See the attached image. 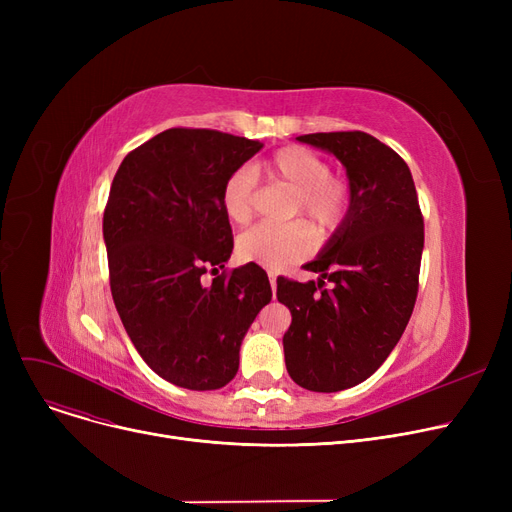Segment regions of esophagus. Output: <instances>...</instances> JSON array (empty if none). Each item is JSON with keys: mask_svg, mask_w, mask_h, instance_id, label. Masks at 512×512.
<instances>
[{"mask_svg": "<svg viewBox=\"0 0 512 512\" xmlns=\"http://www.w3.org/2000/svg\"><path fill=\"white\" fill-rule=\"evenodd\" d=\"M267 274H270V284H272V290L276 292V278H278V276H276V272H274V270H270Z\"/></svg>", "mask_w": 512, "mask_h": 512, "instance_id": "34e87169", "label": "esophagus"}]
</instances>
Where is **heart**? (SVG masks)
Here are the masks:
<instances>
[{"mask_svg": "<svg viewBox=\"0 0 512 512\" xmlns=\"http://www.w3.org/2000/svg\"><path fill=\"white\" fill-rule=\"evenodd\" d=\"M267 172L294 191L292 213H303L319 230L336 228L351 205V188L340 176L330 174V164L305 147H284L267 164ZM222 205L236 224L251 220L255 209V176L240 168L228 176L222 188ZM313 249V236L307 224H257L238 238L242 259L257 261L272 270L307 257Z\"/></svg>", "mask_w": 512, "mask_h": 512, "instance_id": "b5f03b06", "label": "heart"}]
</instances>
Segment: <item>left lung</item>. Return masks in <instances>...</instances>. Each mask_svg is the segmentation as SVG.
Here are the masks:
<instances>
[{"label": "left lung", "instance_id": "8db88e82", "mask_svg": "<svg viewBox=\"0 0 512 512\" xmlns=\"http://www.w3.org/2000/svg\"><path fill=\"white\" fill-rule=\"evenodd\" d=\"M297 139L342 161L351 209L328 247L305 265L319 274L317 282L278 278L276 297L292 313L284 359L301 388L338 392L375 373L409 324L419 292L423 213L407 161L371 134L342 130Z\"/></svg>", "mask_w": 512, "mask_h": 512}]
</instances>
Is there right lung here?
Listing matches in <instances>:
<instances>
[{"instance_id": "obj_1", "label": "right lung", "mask_w": 512, "mask_h": 512, "mask_svg": "<svg viewBox=\"0 0 512 512\" xmlns=\"http://www.w3.org/2000/svg\"><path fill=\"white\" fill-rule=\"evenodd\" d=\"M261 147L220 130L168 128L114 176L103 211L112 297L143 361L180 388L226 386L242 338L272 301L263 267H224L234 238L222 188ZM207 271L211 285L200 280Z\"/></svg>"}]
</instances>
